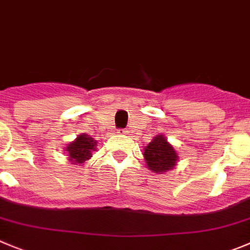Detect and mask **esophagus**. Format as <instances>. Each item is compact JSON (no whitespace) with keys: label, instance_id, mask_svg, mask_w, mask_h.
Returning a JSON list of instances; mask_svg holds the SVG:
<instances>
[{"label":"esophagus","instance_id":"1","mask_svg":"<svg viewBox=\"0 0 250 250\" xmlns=\"http://www.w3.org/2000/svg\"><path fill=\"white\" fill-rule=\"evenodd\" d=\"M117 133H120V134H127L128 130L127 129H120V130H117Z\"/></svg>","mask_w":250,"mask_h":250}]
</instances>
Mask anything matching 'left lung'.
I'll list each match as a JSON object with an SVG mask.
<instances>
[{
	"mask_svg": "<svg viewBox=\"0 0 250 250\" xmlns=\"http://www.w3.org/2000/svg\"><path fill=\"white\" fill-rule=\"evenodd\" d=\"M146 167L157 174H165L178 165L179 154L164 134H158L143 149Z\"/></svg>",
	"mask_w": 250,
	"mask_h": 250,
	"instance_id": "1",
	"label": "left lung"
}]
</instances>
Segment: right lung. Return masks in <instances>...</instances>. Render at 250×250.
I'll list each match as a JSON object with an SVG mask.
<instances>
[{
	"mask_svg": "<svg viewBox=\"0 0 250 250\" xmlns=\"http://www.w3.org/2000/svg\"><path fill=\"white\" fill-rule=\"evenodd\" d=\"M97 141L90 137L86 133H83L76 137L75 141L70 142L65 148L67 160L71 164H83L86 160L92 157V151L96 150Z\"/></svg>",
	"mask_w": 250,
	"mask_h": 250,
	"instance_id": "1",
	"label": "right lung"
}]
</instances>
